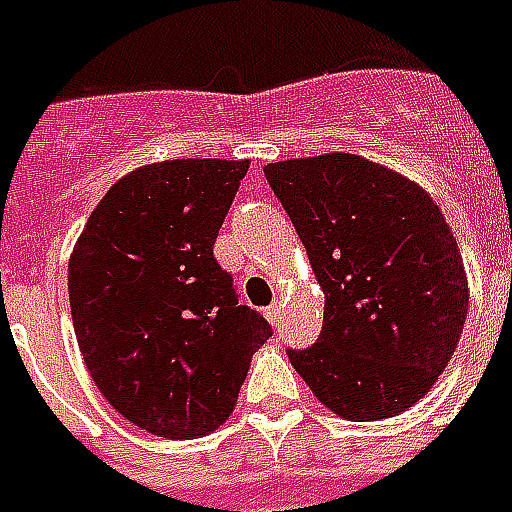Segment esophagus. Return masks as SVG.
<instances>
[{
  "mask_svg": "<svg viewBox=\"0 0 512 512\" xmlns=\"http://www.w3.org/2000/svg\"><path fill=\"white\" fill-rule=\"evenodd\" d=\"M263 316L268 319V324H271V327H276V324H279V308H276V305H268V308L263 311Z\"/></svg>",
  "mask_w": 512,
  "mask_h": 512,
  "instance_id": "esophagus-1",
  "label": "esophagus"
}]
</instances>
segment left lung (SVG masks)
<instances>
[{"label":"left lung","mask_w":512,"mask_h":512,"mask_svg":"<svg viewBox=\"0 0 512 512\" xmlns=\"http://www.w3.org/2000/svg\"><path fill=\"white\" fill-rule=\"evenodd\" d=\"M324 292L316 345L289 350L313 396L350 422L420 401L457 350L468 276L430 193L356 154L263 167Z\"/></svg>","instance_id":"8db88e82"}]
</instances>
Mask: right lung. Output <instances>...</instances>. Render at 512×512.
Segmentation results:
<instances>
[{
	"instance_id": "add662e5",
	"label": "right lung",
	"mask_w": 512,
	"mask_h": 512,
	"mask_svg": "<svg viewBox=\"0 0 512 512\" xmlns=\"http://www.w3.org/2000/svg\"><path fill=\"white\" fill-rule=\"evenodd\" d=\"M249 159H167L116 180L68 260L84 366L116 412L185 441L231 417L273 335L239 305L212 247Z\"/></svg>"
}]
</instances>
